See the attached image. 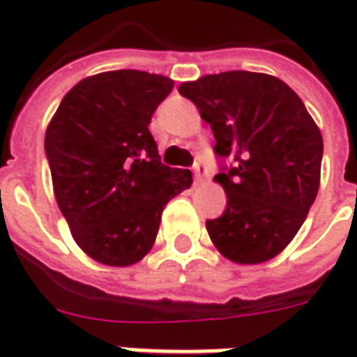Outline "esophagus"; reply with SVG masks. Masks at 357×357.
Listing matches in <instances>:
<instances>
[{"mask_svg":"<svg viewBox=\"0 0 357 357\" xmlns=\"http://www.w3.org/2000/svg\"><path fill=\"white\" fill-rule=\"evenodd\" d=\"M207 181V167L198 161L196 165H194V183L196 184H204Z\"/></svg>","mask_w":357,"mask_h":357,"instance_id":"1","label":"esophagus"}]
</instances>
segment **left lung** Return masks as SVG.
Masks as SVG:
<instances>
[{
	"label": "left lung",
	"mask_w": 357,
	"mask_h": 357,
	"mask_svg": "<svg viewBox=\"0 0 357 357\" xmlns=\"http://www.w3.org/2000/svg\"><path fill=\"white\" fill-rule=\"evenodd\" d=\"M232 167L215 183L227 209L206 221L215 248L240 265L265 264L292 242L315 202L323 136L298 93L265 73L227 70L183 82Z\"/></svg>",
	"instance_id": "1"
}]
</instances>
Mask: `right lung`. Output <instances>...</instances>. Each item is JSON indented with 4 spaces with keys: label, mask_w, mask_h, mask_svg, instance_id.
<instances>
[{
    "label": "right lung",
    "mask_w": 357,
    "mask_h": 357,
    "mask_svg": "<svg viewBox=\"0 0 357 357\" xmlns=\"http://www.w3.org/2000/svg\"><path fill=\"white\" fill-rule=\"evenodd\" d=\"M163 75L107 70L65 93L45 130L53 194L78 248L109 267L148 254L163 207L192 173L159 161L148 125L173 90Z\"/></svg>",
    "instance_id": "add662e5"
}]
</instances>
